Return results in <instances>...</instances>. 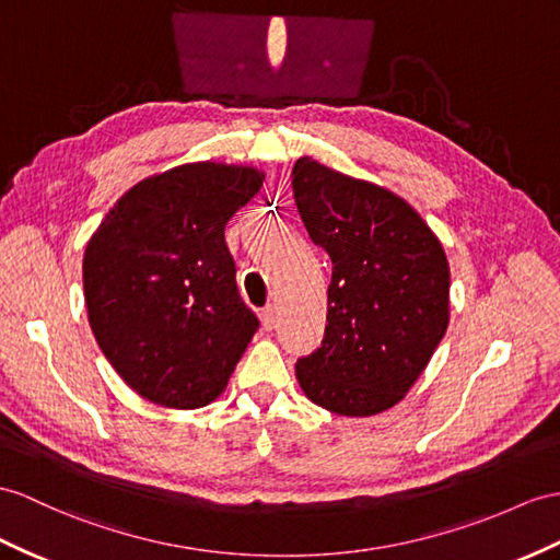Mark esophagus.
Here are the masks:
<instances>
[{
  "label": "esophagus",
  "mask_w": 560,
  "mask_h": 560,
  "mask_svg": "<svg viewBox=\"0 0 560 560\" xmlns=\"http://www.w3.org/2000/svg\"><path fill=\"white\" fill-rule=\"evenodd\" d=\"M261 323H264L266 330H272V327L278 325V311H276V306H266L261 311Z\"/></svg>",
  "instance_id": "esophagus-1"
}]
</instances>
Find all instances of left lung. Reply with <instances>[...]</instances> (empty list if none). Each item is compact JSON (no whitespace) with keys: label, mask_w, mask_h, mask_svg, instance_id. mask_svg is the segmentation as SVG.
Listing matches in <instances>:
<instances>
[{"label":"left lung","mask_w":560,"mask_h":560,"mask_svg":"<svg viewBox=\"0 0 560 560\" xmlns=\"http://www.w3.org/2000/svg\"><path fill=\"white\" fill-rule=\"evenodd\" d=\"M299 215L332 258L320 347L296 361L306 397L365 418L404 399L448 325V264L411 203L302 156L292 168Z\"/></svg>","instance_id":"obj_1"}]
</instances>
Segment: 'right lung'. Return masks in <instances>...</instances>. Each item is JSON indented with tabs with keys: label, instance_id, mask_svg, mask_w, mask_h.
<instances>
[{
	"label": "right lung",
	"instance_id": "obj_1",
	"mask_svg": "<svg viewBox=\"0 0 560 560\" xmlns=\"http://www.w3.org/2000/svg\"><path fill=\"white\" fill-rule=\"evenodd\" d=\"M261 185L252 166L185 163L130 187L88 242L94 339L147 401L183 411L211 404L258 330L225 225Z\"/></svg>",
	"mask_w": 560,
	"mask_h": 560
}]
</instances>
